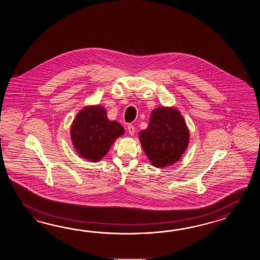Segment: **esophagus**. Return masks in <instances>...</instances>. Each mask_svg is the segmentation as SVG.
I'll return each instance as SVG.
<instances>
[{
  "mask_svg": "<svg viewBox=\"0 0 260 260\" xmlns=\"http://www.w3.org/2000/svg\"><path fill=\"white\" fill-rule=\"evenodd\" d=\"M127 130L128 133H129L131 136H134V135H135V131H136V129H135L134 125H132V124H128Z\"/></svg>",
  "mask_w": 260,
  "mask_h": 260,
  "instance_id": "esophagus-1",
  "label": "esophagus"
}]
</instances>
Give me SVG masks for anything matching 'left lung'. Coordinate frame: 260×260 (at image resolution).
I'll use <instances>...</instances> for the list:
<instances>
[{"label": "left lung", "instance_id": "1", "mask_svg": "<svg viewBox=\"0 0 260 260\" xmlns=\"http://www.w3.org/2000/svg\"><path fill=\"white\" fill-rule=\"evenodd\" d=\"M189 130L175 107H158L151 111L148 127L138 133L144 152L152 166H172L180 160L189 143Z\"/></svg>", "mask_w": 260, "mask_h": 260}]
</instances>
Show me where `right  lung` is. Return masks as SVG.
<instances>
[{
	"mask_svg": "<svg viewBox=\"0 0 260 260\" xmlns=\"http://www.w3.org/2000/svg\"><path fill=\"white\" fill-rule=\"evenodd\" d=\"M71 139L78 155L84 160L98 162L102 160L124 128L111 121L103 106H85L78 112L71 125Z\"/></svg>",
	"mask_w": 260,
	"mask_h": 260,
	"instance_id": "add662e5",
	"label": "right lung"
}]
</instances>
